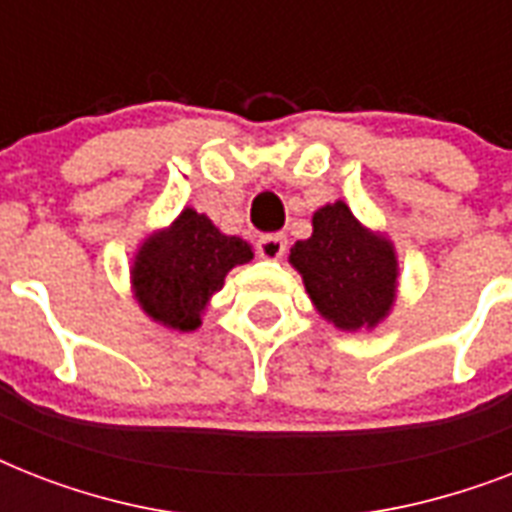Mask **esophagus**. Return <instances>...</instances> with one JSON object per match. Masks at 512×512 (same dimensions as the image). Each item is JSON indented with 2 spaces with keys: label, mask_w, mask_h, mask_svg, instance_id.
Returning a JSON list of instances; mask_svg holds the SVG:
<instances>
[{
  "label": "esophagus",
  "mask_w": 512,
  "mask_h": 512,
  "mask_svg": "<svg viewBox=\"0 0 512 512\" xmlns=\"http://www.w3.org/2000/svg\"><path fill=\"white\" fill-rule=\"evenodd\" d=\"M255 249L257 255L265 257V260H279V257L287 255V236L284 233H265L257 239Z\"/></svg>",
  "instance_id": "esophagus-1"
}]
</instances>
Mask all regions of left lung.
I'll use <instances>...</instances> for the list:
<instances>
[{"instance_id":"1","label":"left lung","mask_w":512,"mask_h":512,"mask_svg":"<svg viewBox=\"0 0 512 512\" xmlns=\"http://www.w3.org/2000/svg\"><path fill=\"white\" fill-rule=\"evenodd\" d=\"M289 263L303 276L316 311L342 332L377 327L393 308L396 249L358 223L345 201L313 215L311 239L297 241Z\"/></svg>"}]
</instances>
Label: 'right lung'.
I'll return each instance as SVG.
<instances>
[{
  "mask_svg": "<svg viewBox=\"0 0 512 512\" xmlns=\"http://www.w3.org/2000/svg\"><path fill=\"white\" fill-rule=\"evenodd\" d=\"M252 260V247L225 236L207 215L183 209L175 223L148 236L132 263V289L154 321L180 332L201 327L209 297L223 289L231 268Z\"/></svg>",
  "mask_w": 512,
  "mask_h": 512,
  "instance_id": "add662e5",
  "label": "right lung"
}]
</instances>
